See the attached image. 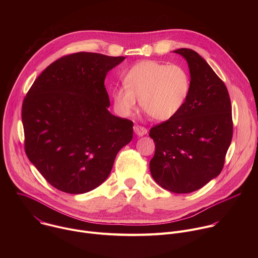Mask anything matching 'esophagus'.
Listing matches in <instances>:
<instances>
[{
    "label": "esophagus",
    "instance_id": "34e87169",
    "mask_svg": "<svg viewBox=\"0 0 258 258\" xmlns=\"http://www.w3.org/2000/svg\"><path fill=\"white\" fill-rule=\"evenodd\" d=\"M134 132H135L136 135L139 136V137H143V136H145L147 133H148V131H147L146 127H144V126H142V125H138V124L134 126Z\"/></svg>",
    "mask_w": 258,
    "mask_h": 258
}]
</instances>
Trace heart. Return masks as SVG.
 <instances>
[{
  "mask_svg": "<svg viewBox=\"0 0 258 258\" xmlns=\"http://www.w3.org/2000/svg\"><path fill=\"white\" fill-rule=\"evenodd\" d=\"M122 83L124 88L112 91L116 111L122 116L132 115L137 97L141 108L157 121L174 117L191 90L190 76L185 68L151 60L135 64L124 75Z\"/></svg>",
  "mask_w": 258,
  "mask_h": 258,
  "instance_id": "1",
  "label": "heart"
}]
</instances>
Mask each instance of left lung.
I'll list each match as a JSON object with an SVG mask.
<instances>
[{"label":"left lung","mask_w":258,"mask_h":258,"mask_svg":"<svg viewBox=\"0 0 258 258\" xmlns=\"http://www.w3.org/2000/svg\"><path fill=\"white\" fill-rule=\"evenodd\" d=\"M188 62L191 90L180 111L154 125L155 143L150 171L160 187L177 194L202 188L223 170L233 137L228 89L195 51H173Z\"/></svg>","instance_id":"8db88e82"}]
</instances>
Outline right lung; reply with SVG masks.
Masks as SVG:
<instances>
[{
    "label": "right lung",
    "instance_id": "add662e5",
    "mask_svg": "<svg viewBox=\"0 0 258 258\" xmlns=\"http://www.w3.org/2000/svg\"><path fill=\"white\" fill-rule=\"evenodd\" d=\"M125 57L79 52L50 64L23 103L24 150L59 191L84 194L108 177L134 122L108 111L107 72Z\"/></svg>",
    "mask_w": 258,
    "mask_h": 258
}]
</instances>
